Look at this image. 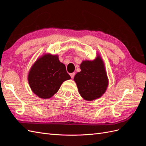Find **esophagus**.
I'll return each mask as SVG.
<instances>
[{"mask_svg":"<svg viewBox=\"0 0 146 146\" xmlns=\"http://www.w3.org/2000/svg\"><path fill=\"white\" fill-rule=\"evenodd\" d=\"M75 72H73V73H70V77H71L72 78H73L74 77V76H75Z\"/></svg>","mask_w":146,"mask_h":146,"instance_id":"1","label":"esophagus"}]
</instances>
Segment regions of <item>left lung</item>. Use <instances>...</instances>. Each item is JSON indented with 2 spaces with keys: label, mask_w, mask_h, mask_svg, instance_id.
I'll return each instance as SVG.
<instances>
[{
  "label": "left lung",
  "mask_w": 146,
  "mask_h": 146,
  "mask_svg": "<svg viewBox=\"0 0 146 146\" xmlns=\"http://www.w3.org/2000/svg\"><path fill=\"white\" fill-rule=\"evenodd\" d=\"M81 71L74 76L79 94L87 101L100 98L108 86L105 64L99 54L93 60H83L80 64Z\"/></svg>",
  "instance_id": "1"
}]
</instances>
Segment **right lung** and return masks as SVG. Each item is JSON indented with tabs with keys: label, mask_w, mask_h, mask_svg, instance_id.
<instances>
[{
	"label": "right lung",
	"mask_w": 146,
	"mask_h": 146,
	"mask_svg": "<svg viewBox=\"0 0 146 146\" xmlns=\"http://www.w3.org/2000/svg\"><path fill=\"white\" fill-rule=\"evenodd\" d=\"M70 79L58 55L46 53L36 60L28 74L32 92L41 99H49L56 93L64 81Z\"/></svg>",
	"instance_id": "obj_1"
}]
</instances>
